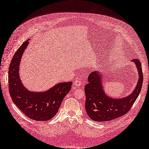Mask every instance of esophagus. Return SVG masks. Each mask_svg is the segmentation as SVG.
Masks as SVG:
<instances>
[{"mask_svg":"<svg viewBox=\"0 0 149 149\" xmlns=\"http://www.w3.org/2000/svg\"><path fill=\"white\" fill-rule=\"evenodd\" d=\"M74 84L76 87H79L81 85V80H76L74 82Z\"/></svg>","mask_w":149,"mask_h":149,"instance_id":"esophagus-1","label":"esophagus"}]
</instances>
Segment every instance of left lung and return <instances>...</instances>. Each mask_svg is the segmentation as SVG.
I'll use <instances>...</instances> for the list:
<instances>
[{"label":"left lung","instance_id":"obj_1","mask_svg":"<svg viewBox=\"0 0 149 149\" xmlns=\"http://www.w3.org/2000/svg\"><path fill=\"white\" fill-rule=\"evenodd\" d=\"M137 68L139 79L134 91L129 96L122 99H113L107 96L103 90V76L98 71L92 72L88 83L84 87L85 109L90 118L95 121H107L118 118L126 114L136 100L143 83L142 65L139 59L132 60Z\"/></svg>","mask_w":149,"mask_h":149}]
</instances>
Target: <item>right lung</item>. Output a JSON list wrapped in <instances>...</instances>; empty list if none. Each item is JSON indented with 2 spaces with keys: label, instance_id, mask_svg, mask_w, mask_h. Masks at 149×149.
I'll return each mask as SVG.
<instances>
[{
  "label": "right lung",
  "instance_id": "right-lung-1",
  "mask_svg": "<svg viewBox=\"0 0 149 149\" xmlns=\"http://www.w3.org/2000/svg\"><path fill=\"white\" fill-rule=\"evenodd\" d=\"M26 40L15 52L8 68V90L13 103L31 119L47 121L57 114L65 95L70 92L72 82L61 83L43 92H30L23 86L19 76V66Z\"/></svg>",
  "mask_w": 149,
  "mask_h": 149
}]
</instances>
